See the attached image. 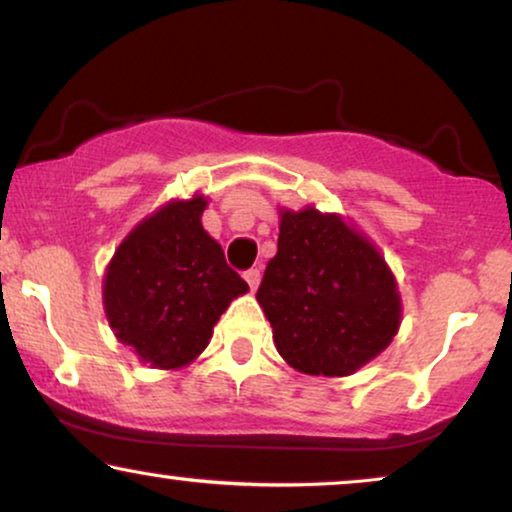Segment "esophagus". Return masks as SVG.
Segmentation results:
<instances>
[{"mask_svg":"<svg viewBox=\"0 0 512 512\" xmlns=\"http://www.w3.org/2000/svg\"><path fill=\"white\" fill-rule=\"evenodd\" d=\"M243 278H245V281H248L250 290H257V285H260V281H262V271L260 269H248L243 274Z\"/></svg>","mask_w":512,"mask_h":512,"instance_id":"esophagus-1","label":"esophagus"}]
</instances>
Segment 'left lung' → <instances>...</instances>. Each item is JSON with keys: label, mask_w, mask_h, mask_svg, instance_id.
<instances>
[{"label": "left lung", "mask_w": 512, "mask_h": 512, "mask_svg": "<svg viewBox=\"0 0 512 512\" xmlns=\"http://www.w3.org/2000/svg\"><path fill=\"white\" fill-rule=\"evenodd\" d=\"M278 252L257 290L285 363L349 377L377 358L403 320L398 283L377 245L337 213L281 208Z\"/></svg>", "instance_id": "left-lung-1"}]
</instances>
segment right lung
Listing matches in <instances>:
<instances>
[{
	"label": "right lung",
	"instance_id": "right-lung-1",
	"mask_svg": "<svg viewBox=\"0 0 512 512\" xmlns=\"http://www.w3.org/2000/svg\"><path fill=\"white\" fill-rule=\"evenodd\" d=\"M206 206L203 194L163 203L128 231L102 278L114 337L156 370L194 363L222 313L248 292L203 229Z\"/></svg>",
	"mask_w": 512,
	"mask_h": 512
}]
</instances>
